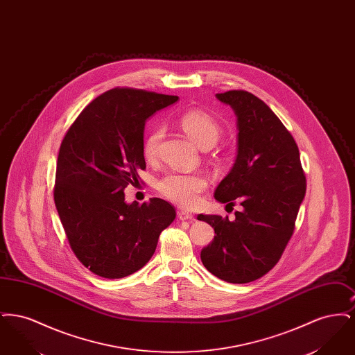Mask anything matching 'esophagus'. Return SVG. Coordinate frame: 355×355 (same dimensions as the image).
<instances>
[{
  "label": "esophagus",
  "mask_w": 355,
  "mask_h": 355,
  "mask_svg": "<svg viewBox=\"0 0 355 355\" xmlns=\"http://www.w3.org/2000/svg\"><path fill=\"white\" fill-rule=\"evenodd\" d=\"M177 216H178V218L181 220H194V216L190 214V213H187L185 210H180V211L177 213Z\"/></svg>",
  "instance_id": "34e87169"
}]
</instances>
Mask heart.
I'll use <instances>...</instances> for the list:
<instances>
[{
  "label": "heart",
  "mask_w": 355,
  "mask_h": 355,
  "mask_svg": "<svg viewBox=\"0 0 355 355\" xmlns=\"http://www.w3.org/2000/svg\"><path fill=\"white\" fill-rule=\"evenodd\" d=\"M178 125L198 148L203 150L216 145L220 135V126L216 119L202 110H189L180 119ZM164 130L155 128L145 137L142 152L149 161L158 154L159 142ZM207 186V181L202 174H184L169 173L157 182L158 191L171 202L182 207H193L200 201V194Z\"/></svg>",
  "instance_id": "b5f03b06"
}]
</instances>
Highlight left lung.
Wrapping results in <instances>:
<instances>
[{
    "label": "left lung",
    "mask_w": 355,
    "mask_h": 355,
    "mask_svg": "<svg viewBox=\"0 0 355 355\" xmlns=\"http://www.w3.org/2000/svg\"><path fill=\"white\" fill-rule=\"evenodd\" d=\"M236 116L238 149L230 173L217 186L220 203L239 202L236 218L203 216L214 239L201 261L213 275L230 284H248L277 265L293 236L306 193L298 146L270 107L245 90L216 94Z\"/></svg>",
    "instance_id": "1"
}]
</instances>
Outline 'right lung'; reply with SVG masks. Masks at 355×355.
I'll list each match as a JSON object with an SVG mask.
<instances>
[{"instance_id":"obj_1","label":"right lung","mask_w":355,"mask_h":355,"mask_svg":"<svg viewBox=\"0 0 355 355\" xmlns=\"http://www.w3.org/2000/svg\"><path fill=\"white\" fill-rule=\"evenodd\" d=\"M177 100L132 87L107 90L85 107L61 142L54 203L71 250L102 278L144 268L175 218L169 202L126 203L123 190L146 169V119Z\"/></svg>"}]
</instances>
